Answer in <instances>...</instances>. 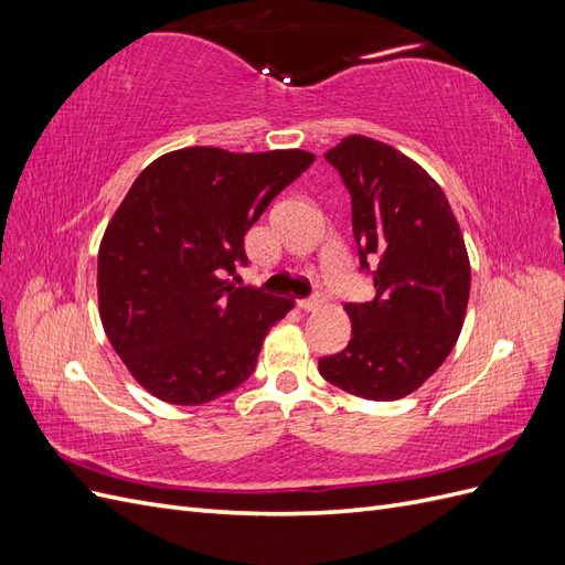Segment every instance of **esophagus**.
<instances>
[{
	"mask_svg": "<svg viewBox=\"0 0 565 565\" xmlns=\"http://www.w3.org/2000/svg\"><path fill=\"white\" fill-rule=\"evenodd\" d=\"M297 306H299L301 311H316L318 306H322V297H320V295H313V297H309V299H299Z\"/></svg>",
	"mask_w": 565,
	"mask_h": 565,
	"instance_id": "34e87169",
	"label": "esophagus"
}]
</instances>
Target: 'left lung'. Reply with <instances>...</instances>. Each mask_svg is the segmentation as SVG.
<instances>
[{
    "mask_svg": "<svg viewBox=\"0 0 565 565\" xmlns=\"http://www.w3.org/2000/svg\"><path fill=\"white\" fill-rule=\"evenodd\" d=\"M351 195V226L372 301H351V341L324 355L330 384L367 401H396L450 355L469 301L471 268L446 193L403 152L347 136L324 156Z\"/></svg>",
    "mask_w": 565,
    "mask_h": 565,
    "instance_id": "1",
    "label": "left lung"
}]
</instances>
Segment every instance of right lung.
Segmentation results:
<instances>
[{"instance_id":"add662e5","label":"right lung","mask_w":565,"mask_h":565,"mask_svg":"<svg viewBox=\"0 0 565 565\" xmlns=\"http://www.w3.org/2000/svg\"><path fill=\"white\" fill-rule=\"evenodd\" d=\"M303 150L195 146L150 162L98 249V311L122 363L152 396L202 405L241 386L295 301L237 287L245 233L311 167Z\"/></svg>"}]
</instances>
